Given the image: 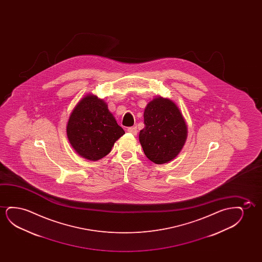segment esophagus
<instances>
[{"label": "esophagus", "mask_w": 262, "mask_h": 262, "mask_svg": "<svg viewBox=\"0 0 262 262\" xmlns=\"http://www.w3.org/2000/svg\"><path fill=\"white\" fill-rule=\"evenodd\" d=\"M127 132L129 133H132L133 135H137V133H138V130H137V127H129L127 129Z\"/></svg>", "instance_id": "34e87169"}]
</instances>
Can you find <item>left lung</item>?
I'll return each instance as SVG.
<instances>
[{"mask_svg": "<svg viewBox=\"0 0 262 262\" xmlns=\"http://www.w3.org/2000/svg\"><path fill=\"white\" fill-rule=\"evenodd\" d=\"M145 127L140 132V142L150 161L162 165L179 155L187 139L186 122L172 100L157 97L144 111Z\"/></svg>", "mask_w": 262, "mask_h": 262, "instance_id": "1", "label": "left lung"}]
</instances>
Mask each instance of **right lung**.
Segmentation results:
<instances>
[{"label":"right lung","instance_id":"add662e5","mask_svg":"<svg viewBox=\"0 0 262 262\" xmlns=\"http://www.w3.org/2000/svg\"><path fill=\"white\" fill-rule=\"evenodd\" d=\"M66 132L76 152L90 161L109 154L115 141L125 133L108 110L107 104L91 94L73 109Z\"/></svg>","mask_w":262,"mask_h":262}]
</instances>
